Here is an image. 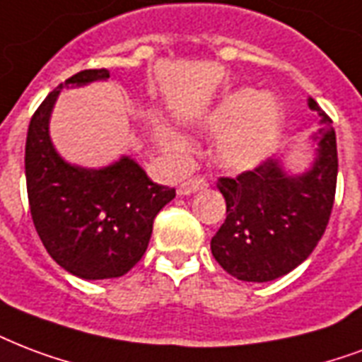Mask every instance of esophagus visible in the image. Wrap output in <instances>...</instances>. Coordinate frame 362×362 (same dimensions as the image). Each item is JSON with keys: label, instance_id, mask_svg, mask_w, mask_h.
I'll return each mask as SVG.
<instances>
[{"label": "esophagus", "instance_id": "esophagus-1", "mask_svg": "<svg viewBox=\"0 0 362 362\" xmlns=\"http://www.w3.org/2000/svg\"><path fill=\"white\" fill-rule=\"evenodd\" d=\"M206 180L203 176H195V178H189V180L182 182L178 186V195H192V193L199 192V189H205Z\"/></svg>", "mask_w": 362, "mask_h": 362}]
</instances>
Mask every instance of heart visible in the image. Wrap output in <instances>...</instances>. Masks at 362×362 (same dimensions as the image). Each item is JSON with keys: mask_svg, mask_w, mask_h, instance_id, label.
<instances>
[{"mask_svg": "<svg viewBox=\"0 0 362 362\" xmlns=\"http://www.w3.org/2000/svg\"><path fill=\"white\" fill-rule=\"evenodd\" d=\"M192 125L203 132H218L214 161L224 170L241 175L258 169L273 153L283 129V107L272 95L239 87L206 107ZM156 136L173 156H184L189 148L169 127L156 125Z\"/></svg>", "mask_w": 362, "mask_h": 362, "instance_id": "heart-1", "label": "heart"}]
</instances>
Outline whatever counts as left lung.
Returning a JSON list of instances; mask_svg holds the SVG:
<instances>
[{"label":"left lung","instance_id":"left-lung-1","mask_svg":"<svg viewBox=\"0 0 362 362\" xmlns=\"http://www.w3.org/2000/svg\"><path fill=\"white\" fill-rule=\"evenodd\" d=\"M308 106L321 117L311 136L317 150L310 169L291 175L281 157H269L258 169L218 180L228 216L211 250L235 279H279L308 260L327 230L338 178L336 132L313 98Z\"/></svg>","mask_w":362,"mask_h":362}]
</instances>
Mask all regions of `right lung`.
Segmentation results:
<instances>
[{
	"label": "right lung",
	"mask_w": 362,
	"mask_h": 362,
	"mask_svg": "<svg viewBox=\"0 0 362 362\" xmlns=\"http://www.w3.org/2000/svg\"><path fill=\"white\" fill-rule=\"evenodd\" d=\"M107 70H83L49 93L26 138V187L35 231L51 258L79 279H114L144 256L157 212L175 199V187L151 182L123 156L102 169L60 157L49 134L52 107L64 87L106 81Z\"/></svg>",
	"instance_id": "right-lung-1"
}]
</instances>
